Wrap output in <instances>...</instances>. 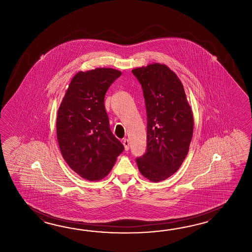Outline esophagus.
Instances as JSON below:
<instances>
[{
  "label": "esophagus",
  "mask_w": 252,
  "mask_h": 252,
  "mask_svg": "<svg viewBox=\"0 0 252 252\" xmlns=\"http://www.w3.org/2000/svg\"><path fill=\"white\" fill-rule=\"evenodd\" d=\"M123 143L124 145V148H125V150L126 151H128V140L127 139H124L123 140Z\"/></svg>",
  "instance_id": "esophagus-1"
}]
</instances>
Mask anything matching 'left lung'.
Returning a JSON list of instances; mask_svg holds the SVG:
<instances>
[{
    "label": "left lung",
    "mask_w": 252,
    "mask_h": 252,
    "mask_svg": "<svg viewBox=\"0 0 252 252\" xmlns=\"http://www.w3.org/2000/svg\"><path fill=\"white\" fill-rule=\"evenodd\" d=\"M131 72L142 87L148 122L147 151L136 163L142 176L159 182L176 173L188 155L193 113L181 81L165 64H149Z\"/></svg>",
    "instance_id": "1"
}]
</instances>
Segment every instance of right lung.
<instances>
[{"mask_svg": "<svg viewBox=\"0 0 252 252\" xmlns=\"http://www.w3.org/2000/svg\"><path fill=\"white\" fill-rule=\"evenodd\" d=\"M122 75L113 68L78 72L71 80L57 118L59 149L67 165L83 178L107 176L124 145L110 128L104 106L109 87Z\"/></svg>", "mask_w": 252, "mask_h": 252, "instance_id": "obj_1", "label": "right lung"}]
</instances>
